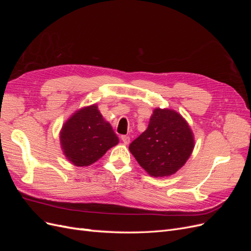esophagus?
<instances>
[{
  "label": "esophagus",
  "instance_id": "34e87169",
  "mask_svg": "<svg viewBox=\"0 0 251 251\" xmlns=\"http://www.w3.org/2000/svg\"><path fill=\"white\" fill-rule=\"evenodd\" d=\"M121 140L124 141V143L128 144V143H130L131 138H130V136H127V135H123V136H121Z\"/></svg>",
  "mask_w": 251,
  "mask_h": 251
}]
</instances>
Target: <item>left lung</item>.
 Instances as JSON below:
<instances>
[{"label": "left lung", "mask_w": 251, "mask_h": 251, "mask_svg": "<svg viewBox=\"0 0 251 251\" xmlns=\"http://www.w3.org/2000/svg\"><path fill=\"white\" fill-rule=\"evenodd\" d=\"M194 149V136L177 112L155 109L148 128L128 147L142 169L153 177H165L184 165Z\"/></svg>", "instance_id": "8db88e82"}]
</instances>
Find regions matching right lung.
<instances>
[{"label": "right lung", "instance_id": "1", "mask_svg": "<svg viewBox=\"0 0 251 251\" xmlns=\"http://www.w3.org/2000/svg\"><path fill=\"white\" fill-rule=\"evenodd\" d=\"M118 141L111 125L102 118L95 104L75 113L60 133L64 154L76 166L96 162Z\"/></svg>", "mask_w": 251, "mask_h": 251}]
</instances>
